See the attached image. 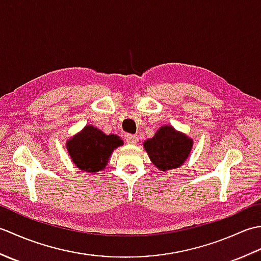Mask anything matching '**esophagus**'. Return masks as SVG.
<instances>
[{"label": "esophagus", "mask_w": 261, "mask_h": 261, "mask_svg": "<svg viewBox=\"0 0 261 261\" xmlns=\"http://www.w3.org/2000/svg\"><path fill=\"white\" fill-rule=\"evenodd\" d=\"M125 140H126V142H129L130 145H137L138 141H139L138 137L134 136V135H125Z\"/></svg>", "instance_id": "1"}]
</instances>
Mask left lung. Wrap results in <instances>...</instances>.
Returning a JSON list of instances; mask_svg holds the SVG:
<instances>
[{"mask_svg": "<svg viewBox=\"0 0 261 261\" xmlns=\"http://www.w3.org/2000/svg\"><path fill=\"white\" fill-rule=\"evenodd\" d=\"M193 139L173 125L164 124L150 139L143 142L151 163L163 173L178 168L186 162L193 148Z\"/></svg>", "mask_w": 261, "mask_h": 261, "instance_id": "obj_1", "label": "left lung"}]
</instances>
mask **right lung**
<instances>
[{"label":"right lung","instance_id":"right-lung-1","mask_svg":"<svg viewBox=\"0 0 261 261\" xmlns=\"http://www.w3.org/2000/svg\"><path fill=\"white\" fill-rule=\"evenodd\" d=\"M123 145L116 135H105L102 130L87 124L66 142L71 162L85 173L97 174L108 165L114 149Z\"/></svg>","mask_w":261,"mask_h":261}]
</instances>
